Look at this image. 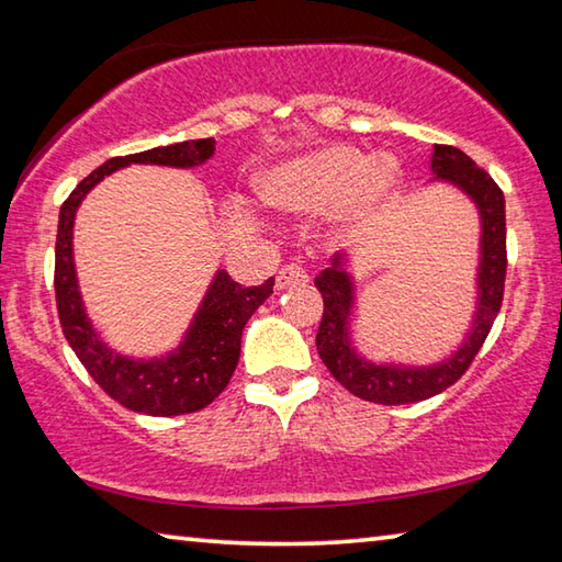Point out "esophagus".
<instances>
[{"label":"esophagus","mask_w":562,"mask_h":562,"mask_svg":"<svg viewBox=\"0 0 562 562\" xmlns=\"http://www.w3.org/2000/svg\"><path fill=\"white\" fill-rule=\"evenodd\" d=\"M310 278L307 272H304L300 265H284V268L274 274V290H290V288H297V284H307Z\"/></svg>","instance_id":"34e87169"}]
</instances>
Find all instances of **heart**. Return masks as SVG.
I'll use <instances>...</instances> for the list:
<instances>
[{
    "label": "heart",
    "mask_w": 562,
    "mask_h": 562,
    "mask_svg": "<svg viewBox=\"0 0 562 562\" xmlns=\"http://www.w3.org/2000/svg\"><path fill=\"white\" fill-rule=\"evenodd\" d=\"M404 173L394 156H367L351 146H327L284 160L260 178L265 203L292 215L335 211L339 233L361 235L382 221L402 193Z\"/></svg>",
    "instance_id": "b5f03b06"
}]
</instances>
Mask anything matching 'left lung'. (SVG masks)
I'll list each match as a JSON object with an SVG mask.
<instances>
[{
	"label": "left lung",
	"instance_id": "1",
	"mask_svg": "<svg viewBox=\"0 0 562 562\" xmlns=\"http://www.w3.org/2000/svg\"><path fill=\"white\" fill-rule=\"evenodd\" d=\"M431 183L451 186L473 203L479 213V265L473 282V310L469 327L449 355L414 364V361H374L361 355L355 341L357 327V280L355 258L337 252L322 270L315 288L325 297V315L317 331V351L337 382L351 394L374 404H412L441 394L469 369L486 341L503 302L506 282V198L486 170L463 150L434 146Z\"/></svg>",
	"mask_w": 562,
	"mask_h": 562
}]
</instances>
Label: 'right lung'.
<instances>
[{"label": "right lung", "mask_w": 562, "mask_h": 562, "mask_svg": "<svg viewBox=\"0 0 562 562\" xmlns=\"http://www.w3.org/2000/svg\"><path fill=\"white\" fill-rule=\"evenodd\" d=\"M215 154V138L183 140L111 158L76 186L59 211L56 233L54 290L64 337L103 392L131 412L148 416H180L201 412L223 392L240 359V339L247 319L270 297L274 280L260 288H243L225 270H215L193 319L173 349L156 357H133L109 347L89 317L74 262L76 213L103 178L133 164L198 168Z\"/></svg>", "instance_id": "obj_1"}]
</instances>
